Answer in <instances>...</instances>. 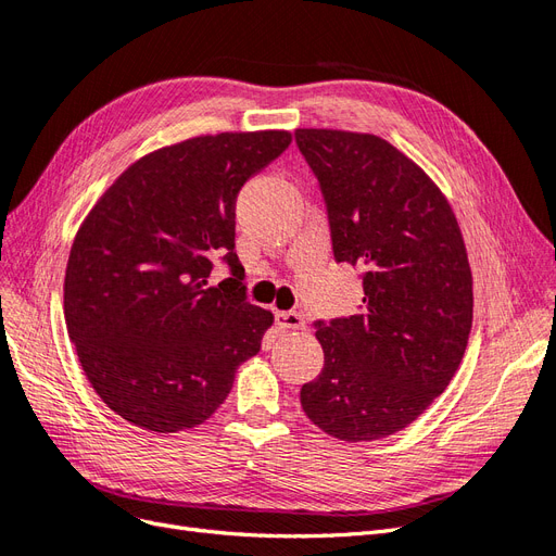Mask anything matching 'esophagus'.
Listing matches in <instances>:
<instances>
[{"instance_id": "esophagus-1", "label": "esophagus", "mask_w": 556, "mask_h": 556, "mask_svg": "<svg viewBox=\"0 0 556 556\" xmlns=\"http://www.w3.org/2000/svg\"><path fill=\"white\" fill-rule=\"evenodd\" d=\"M276 324L280 329H303L305 319L296 311H285V313H276Z\"/></svg>"}]
</instances>
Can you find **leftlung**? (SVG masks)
<instances>
[{
  "instance_id": "obj_1",
  "label": "left lung",
  "mask_w": 556,
  "mask_h": 556,
  "mask_svg": "<svg viewBox=\"0 0 556 556\" xmlns=\"http://www.w3.org/2000/svg\"><path fill=\"white\" fill-rule=\"evenodd\" d=\"M321 190L336 262L361 269L358 313L315 321L324 368L301 407L342 442L389 437L453 379L473 294L460 227L418 165L377 136L299 128Z\"/></svg>"
}]
</instances>
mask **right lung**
I'll use <instances>...</instances> for the list:
<instances>
[{
    "label": "right lung",
    "instance_id": "1",
    "mask_svg": "<svg viewBox=\"0 0 556 556\" xmlns=\"http://www.w3.org/2000/svg\"><path fill=\"white\" fill-rule=\"evenodd\" d=\"M285 130L218 132L132 163L73 241L64 317L105 405L154 432L195 428L232 391L274 315L248 301L235 253L241 186L282 151ZM230 269L207 282L215 260Z\"/></svg>",
    "mask_w": 556,
    "mask_h": 556
}]
</instances>
